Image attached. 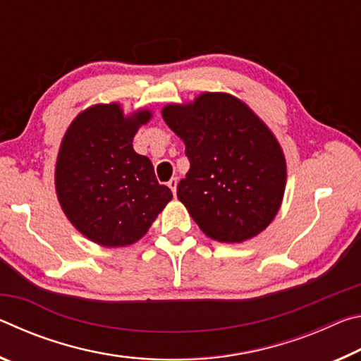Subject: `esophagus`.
Returning a JSON list of instances; mask_svg holds the SVG:
<instances>
[{
    "mask_svg": "<svg viewBox=\"0 0 361 361\" xmlns=\"http://www.w3.org/2000/svg\"><path fill=\"white\" fill-rule=\"evenodd\" d=\"M176 185H178V180H176V178H172V180H170V181L167 183V186H169L170 189H172L173 194L176 192Z\"/></svg>",
    "mask_w": 361,
    "mask_h": 361,
    "instance_id": "34e87169",
    "label": "esophagus"
}]
</instances>
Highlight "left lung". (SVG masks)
<instances>
[{
  "instance_id": "left-lung-1",
  "label": "left lung",
  "mask_w": 361,
  "mask_h": 361,
  "mask_svg": "<svg viewBox=\"0 0 361 361\" xmlns=\"http://www.w3.org/2000/svg\"><path fill=\"white\" fill-rule=\"evenodd\" d=\"M162 118L186 146L189 172L176 186L207 237L240 243L264 231L282 205L286 162L269 127L234 95L204 92Z\"/></svg>"
}]
</instances>
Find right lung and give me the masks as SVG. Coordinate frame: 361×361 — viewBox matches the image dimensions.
I'll return each mask as SVG.
<instances>
[{
	"label": "right lung",
	"instance_id": "obj_1",
	"mask_svg": "<svg viewBox=\"0 0 361 361\" xmlns=\"http://www.w3.org/2000/svg\"><path fill=\"white\" fill-rule=\"evenodd\" d=\"M151 116L149 109L126 116L118 103H100L76 116L60 145L59 202L71 224L102 247L135 243L172 200L149 159L132 146Z\"/></svg>",
	"mask_w": 361,
	"mask_h": 361
}]
</instances>
